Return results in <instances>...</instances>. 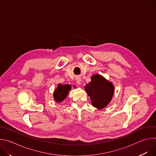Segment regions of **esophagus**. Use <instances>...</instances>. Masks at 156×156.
<instances>
[{"mask_svg": "<svg viewBox=\"0 0 156 156\" xmlns=\"http://www.w3.org/2000/svg\"><path fill=\"white\" fill-rule=\"evenodd\" d=\"M76 83L78 84H81V78L80 77H77L76 79Z\"/></svg>", "mask_w": 156, "mask_h": 156, "instance_id": "esophagus-1", "label": "esophagus"}]
</instances>
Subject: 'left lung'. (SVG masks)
<instances>
[{"label": "left lung", "instance_id": "left-lung-1", "mask_svg": "<svg viewBox=\"0 0 156 156\" xmlns=\"http://www.w3.org/2000/svg\"><path fill=\"white\" fill-rule=\"evenodd\" d=\"M91 79V81L84 87L85 91L90 97L92 105L98 109H102L112 100L114 86L99 74L93 75Z\"/></svg>", "mask_w": 156, "mask_h": 156}]
</instances>
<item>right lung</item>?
Listing matches in <instances>:
<instances>
[{"label":"right lung","instance_id":"1","mask_svg":"<svg viewBox=\"0 0 156 156\" xmlns=\"http://www.w3.org/2000/svg\"><path fill=\"white\" fill-rule=\"evenodd\" d=\"M72 86L69 84H58V87L55 90L54 93V98L57 102H62L68 95L69 92L71 90Z\"/></svg>","mask_w":156,"mask_h":156}]
</instances>
